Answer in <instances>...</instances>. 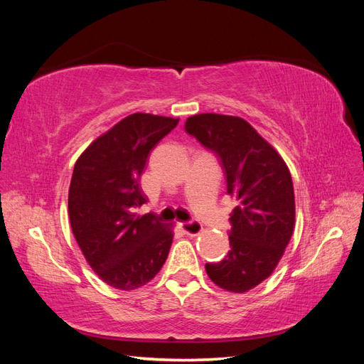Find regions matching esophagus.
<instances>
[{"mask_svg":"<svg viewBox=\"0 0 364 364\" xmlns=\"http://www.w3.org/2000/svg\"><path fill=\"white\" fill-rule=\"evenodd\" d=\"M181 229L183 230L186 235L196 237V235H199L202 232L203 226L200 223H197V222H185V223H181Z\"/></svg>","mask_w":364,"mask_h":364,"instance_id":"obj_1","label":"esophagus"}]
</instances>
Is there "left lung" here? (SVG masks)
<instances>
[{"label": "left lung", "instance_id": "obj_1", "mask_svg": "<svg viewBox=\"0 0 364 364\" xmlns=\"http://www.w3.org/2000/svg\"><path fill=\"white\" fill-rule=\"evenodd\" d=\"M185 130L214 150L226 173L230 213V250L206 264L209 279L220 289L245 293L277 269L294 230V190L287 164L246 119L222 114L186 118Z\"/></svg>", "mask_w": 364, "mask_h": 364}]
</instances>
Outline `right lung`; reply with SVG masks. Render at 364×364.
<instances>
[{
	"instance_id": "obj_1",
	"label": "right lung",
	"mask_w": 364,
	"mask_h": 364,
	"mask_svg": "<svg viewBox=\"0 0 364 364\" xmlns=\"http://www.w3.org/2000/svg\"><path fill=\"white\" fill-rule=\"evenodd\" d=\"M179 119L136 112L94 139L74 165L68 215L77 245L117 290H135L156 277L174 237L173 223L136 215L146 203L139 181L153 147Z\"/></svg>"
}]
</instances>
